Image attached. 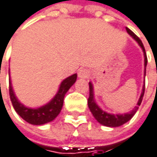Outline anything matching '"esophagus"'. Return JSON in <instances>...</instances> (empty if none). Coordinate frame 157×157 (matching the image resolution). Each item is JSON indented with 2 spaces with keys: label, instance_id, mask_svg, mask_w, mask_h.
Here are the masks:
<instances>
[{
  "label": "esophagus",
  "instance_id": "34e87169",
  "mask_svg": "<svg viewBox=\"0 0 157 157\" xmlns=\"http://www.w3.org/2000/svg\"><path fill=\"white\" fill-rule=\"evenodd\" d=\"M78 78H87L90 77V71L86 68H81L78 71Z\"/></svg>",
  "mask_w": 157,
  "mask_h": 157
}]
</instances>
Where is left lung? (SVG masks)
I'll list each match as a JSON object with an SVG mask.
<instances>
[{"mask_svg":"<svg viewBox=\"0 0 157 157\" xmlns=\"http://www.w3.org/2000/svg\"><path fill=\"white\" fill-rule=\"evenodd\" d=\"M126 31L127 33L137 42V44L140 45V47L142 48L143 52H144V77H145V71H146V65H147V57H146V54H145V49L144 47V44L142 43V41L140 40V38L133 33L132 32L129 28L126 27ZM90 85V97L88 100V105L90 108V111L91 112L92 115L94 116V118L102 125L107 126V127H118L121 126L122 124H124L125 122L129 121L132 116L136 113L139 106L141 105V102L143 101V97L144 94V84L143 86V90H142V93L141 96L138 100V102L136 104V106L129 113H121V114H113V113H108L106 112H104L103 110H101L98 104L95 101V98H94V89H93V85L91 82L89 83Z\"/></svg>","mask_w":157,"mask_h":157,"instance_id":"1","label":"left lung"}]
</instances>
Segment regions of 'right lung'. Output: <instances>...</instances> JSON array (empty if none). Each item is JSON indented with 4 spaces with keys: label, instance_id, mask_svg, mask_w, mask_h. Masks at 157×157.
Masks as SVG:
<instances>
[{
    "label": "right lung",
    "instance_id": "1",
    "mask_svg": "<svg viewBox=\"0 0 157 157\" xmlns=\"http://www.w3.org/2000/svg\"><path fill=\"white\" fill-rule=\"evenodd\" d=\"M9 77H10V72H9ZM76 80H77V74H73L68 78H65L59 85L56 94L49 102H47L46 104L41 106L39 108L34 109V108L26 107L20 102V101L17 99V97L14 94L12 82L10 79L9 93H10L11 101L13 103L15 112L25 121L33 125H43L44 123L52 121L60 113L63 107L64 97L67 92V90L70 89V87L76 82Z\"/></svg>",
    "mask_w": 157,
    "mask_h": 157
}]
</instances>
